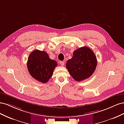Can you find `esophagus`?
I'll return each instance as SVG.
<instances>
[{"label": "esophagus", "mask_w": 124, "mask_h": 124, "mask_svg": "<svg viewBox=\"0 0 124 124\" xmlns=\"http://www.w3.org/2000/svg\"><path fill=\"white\" fill-rule=\"evenodd\" d=\"M59 64L61 65V66H63V65H64V64H65V62H63V61L60 62Z\"/></svg>", "instance_id": "1"}]
</instances>
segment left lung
I'll return each mask as SVG.
<instances>
[{"mask_svg": "<svg viewBox=\"0 0 124 124\" xmlns=\"http://www.w3.org/2000/svg\"><path fill=\"white\" fill-rule=\"evenodd\" d=\"M97 65L95 53L89 47L83 46L74 51L72 58L67 61L66 66L72 77L79 82L91 77Z\"/></svg>", "mask_w": 124, "mask_h": 124, "instance_id": "left-lung-1", "label": "left lung"}]
</instances>
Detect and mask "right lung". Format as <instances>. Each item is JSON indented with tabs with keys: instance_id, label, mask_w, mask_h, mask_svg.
I'll use <instances>...</instances> for the list:
<instances>
[{
	"instance_id": "obj_1",
	"label": "right lung",
	"mask_w": 124,
	"mask_h": 124,
	"mask_svg": "<svg viewBox=\"0 0 124 124\" xmlns=\"http://www.w3.org/2000/svg\"><path fill=\"white\" fill-rule=\"evenodd\" d=\"M57 63L51 59L44 51L35 50L29 55L27 68L31 77L43 83H46L52 77Z\"/></svg>"
}]
</instances>
